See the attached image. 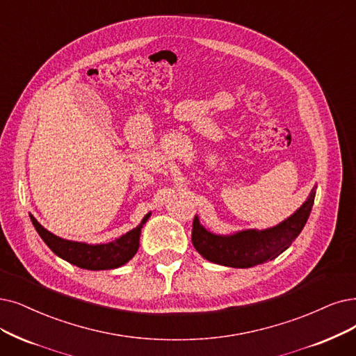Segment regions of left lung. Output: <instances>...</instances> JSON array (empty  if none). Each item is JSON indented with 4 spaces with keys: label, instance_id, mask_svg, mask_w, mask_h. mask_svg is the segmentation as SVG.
I'll list each match as a JSON object with an SVG mask.
<instances>
[{
    "label": "left lung",
    "instance_id": "obj_1",
    "mask_svg": "<svg viewBox=\"0 0 356 356\" xmlns=\"http://www.w3.org/2000/svg\"><path fill=\"white\" fill-rule=\"evenodd\" d=\"M316 193L291 218L266 231H243L231 236L207 232L198 222L193 220L191 243L203 257L211 263L245 268L276 259L300 235L314 204Z\"/></svg>",
    "mask_w": 356,
    "mask_h": 356
}]
</instances>
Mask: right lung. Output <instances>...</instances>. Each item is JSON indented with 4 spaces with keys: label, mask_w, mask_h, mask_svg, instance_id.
Instances as JSON below:
<instances>
[{
    "label": "right lung",
    "mask_w": 356,
    "mask_h": 356,
    "mask_svg": "<svg viewBox=\"0 0 356 356\" xmlns=\"http://www.w3.org/2000/svg\"><path fill=\"white\" fill-rule=\"evenodd\" d=\"M149 216L150 213L145 216L143 222L137 227H134L133 231L127 232L117 241H113V243L102 245H88L83 243H73V241L58 238L48 232L45 227H42L32 215L31 220L39 236L45 241V244L58 255V257L86 270H109L117 268L134 257V254L138 250L141 227H143V223L149 219Z\"/></svg>",
    "instance_id": "add662e5"
}]
</instances>
